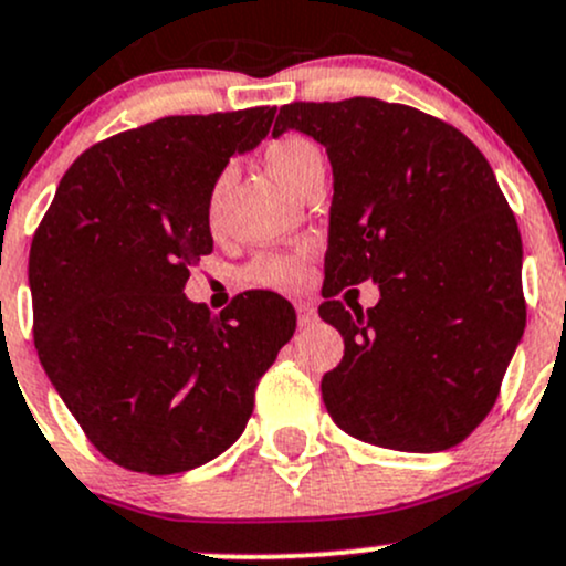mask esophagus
Listing matches in <instances>:
<instances>
[{"label":"esophagus","instance_id":"1","mask_svg":"<svg viewBox=\"0 0 566 566\" xmlns=\"http://www.w3.org/2000/svg\"><path fill=\"white\" fill-rule=\"evenodd\" d=\"M296 321H300V329H310L318 321V313L310 302H296Z\"/></svg>","mask_w":566,"mask_h":566}]
</instances>
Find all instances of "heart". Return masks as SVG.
<instances>
[{"mask_svg":"<svg viewBox=\"0 0 566 566\" xmlns=\"http://www.w3.org/2000/svg\"><path fill=\"white\" fill-rule=\"evenodd\" d=\"M264 164L266 169H270L272 178L294 193L300 191L313 175L324 172V156H321L318 145L300 135H285L272 139L264 148ZM229 184H232V169H221L218 178L212 180L208 191V205H205V216H208L210 229H218V223H221V208L223 197H227L229 191ZM305 259L307 251L264 253V256L253 259L251 264H248L245 281L256 285H270V289L294 291L305 283Z\"/></svg>","mask_w":566,"mask_h":566,"instance_id":"b5f03b06","label":"heart"}]
</instances>
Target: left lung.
<instances>
[{
	"label": "left lung",
	"instance_id": "1",
	"mask_svg": "<svg viewBox=\"0 0 566 566\" xmlns=\"http://www.w3.org/2000/svg\"><path fill=\"white\" fill-rule=\"evenodd\" d=\"M289 129L324 145L334 178L318 313L345 356L321 380L326 410L369 446L446 451L489 416L526 326L494 169L453 126L367 96L285 105L272 135ZM364 280L381 291L367 314L331 300Z\"/></svg>",
	"mask_w": 566,
	"mask_h": 566
}]
</instances>
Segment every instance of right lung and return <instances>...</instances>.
Segmentation results:
<instances>
[{
    "label": "right lung",
    "instance_id": "right-lung-1",
    "mask_svg": "<svg viewBox=\"0 0 566 566\" xmlns=\"http://www.w3.org/2000/svg\"><path fill=\"white\" fill-rule=\"evenodd\" d=\"M272 118L275 107L169 115L96 143L34 234L42 369L96 451L126 470L175 475L221 455L294 337V307L272 291L240 294L221 315L184 294L212 251V180Z\"/></svg>",
    "mask_w": 566,
    "mask_h": 566
}]
</instances>
